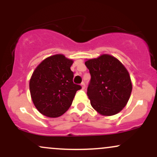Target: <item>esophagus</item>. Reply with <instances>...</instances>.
Instances as JSON below:
<instances>
[{
	"instance_id": "obj_1",
	"label": "esophagus",
	"mask_w": 157,
	"mask_h": 157,
	"mask_svg": "<svg viewBox=\"0 0 157 157\" xmlns=\"http://www.w3.org/2000/svg\"><path fill=\"white\" fill-rule=\"evenodd\" d=\"M81 86H82V89H85V88H86V84H85L84 82H82V83H81Z\"/></svg>"
}]
</instances>
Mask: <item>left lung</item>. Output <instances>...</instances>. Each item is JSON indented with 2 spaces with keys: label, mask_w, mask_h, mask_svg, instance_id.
Listing matches in <instances>:
<instances>
[{
  "label": "left lung",
  "mask_w": 157,
  "mask_h": 157,
  "mask_svg": "<svg viewBox=\"0 0 157 157\" xmlns=\"http://www.w3.org/2000/svg\"><path fill=\"white\" fill-rule=\"evenodd\" d=\"M85 64L91 75L87 95L91 106L104 116L121 111L132 91L130 75L125 66L109 55L90 59Z\"/></svg>",
  "instance_id": "1"
}]
</instances>
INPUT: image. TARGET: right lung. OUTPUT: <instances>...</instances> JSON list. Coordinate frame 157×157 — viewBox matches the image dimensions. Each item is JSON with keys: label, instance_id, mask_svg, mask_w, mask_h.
<instances>
[{"label": "right lung", "instance_id": "obj_1", "mask_svg": "<svg viewBox=\"0 0 157 157\" xmlns=\"http://www.w3.org/2000/svg\"><path fill=\"white\" fill-rule=\"evenodd\" d=\"M73 60L63 55L48 57L40 63L29 82L32 100L36 109L48 117H58L69 109L80 85L73 82L70 67Z\"/></svg>", "mask_w": 157, "mask_h": 157}]
</instances>
